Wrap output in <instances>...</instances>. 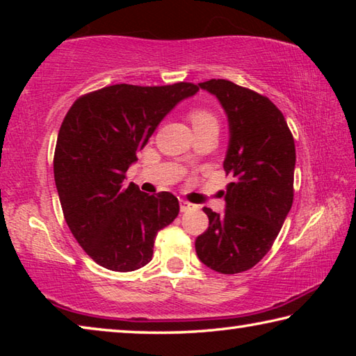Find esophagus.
<instances>
[{
	"label": "esophagus",
	"instance_id": "esophagus-1",
	"mask_svg": "<svg viewBox=\"0 0 356 356\" xmlns=\"http://www.w3.org/2000/svg\"><path fill=\"white\" fill-rule=\"evenodd\" d=\"M193 209H195V206H193V204H190L188 201L180 200V212H188V210H193Z\"/></svg>",
	"mask_w": 356,
	"mask_h": 356
}]
</instances>
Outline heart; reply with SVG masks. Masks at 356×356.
<instances>
[{"label":"heart","mask_w":356,"mask_h":356,"mask_svg":"<svg viewBox=\"0 0 356 356\" xmlns=\"http://www.w3.org/2000/svg\"><path fill=\"white\" fill-rule=\"evenodd\" d=\"M190 119L195 129L206 127V125H218V120H216L215 114H212L207 110H202V108H196V110H193L190 113Z\"/></svg>","instance_id":"b5f03b06"}]
</instances>
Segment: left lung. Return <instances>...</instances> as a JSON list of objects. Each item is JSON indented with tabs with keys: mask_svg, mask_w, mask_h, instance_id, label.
Instances as JSON below:
<instances>
[{
	"mask_svg": "<svg viewBox=\"0 0 356 356\" xmlns=\"http://www.w3.org/2000/svg\"><path fill=\"white\" fill-rule=\"evenodd\" d=\"M200 88L218 99L229 124L225 213L204 207L207 231L196 254L209 268L234 275L250 270L272 248L293 201L295 144L282 113L267 97L227 80Z\"/></svg>",
	"mask_w": 356,
	"mask_h": 356,
	"instance_id": "left-lung-1",
	"label": "left lung"
}]
</instances>
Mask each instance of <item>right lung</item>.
Here are the masks:
<instances>
[{
    "label": "right lung",
    "instance_id": "add662e5",
    "mask_svg": "<svg viewBox=\"0 0 356 356\" xmlns=\"http://www.w3.org/2000/svg\"><path fill=\"white\" fill-rule=\"evenodd\" d=\"M197 91L193 83L113 84L83 95L65 114L53 160L56 190L76 242L102 267H144L156 232L179 215L172 193L147 195L125 184V172L166 114Z\"/></svg>",
    "mask_w": 356,
    "mask_h": 356
}]
</instances>
